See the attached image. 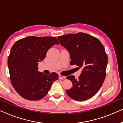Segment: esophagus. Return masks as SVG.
<instances>
[{
    "instance_id": "esophagus-1",
    "label": "esophagus",
    "mask_w": 123,
    "mask_h": 123,
    "mask_svg": "<svg viewBox=\"0 0 123 123\" xmlns=\"http://www.w3.org/2000/svg\"><path fill=\"white\" fill-rule=\"evenodd\" d=\"M59 80H64V79H65V77L63 76V75H59Z\"/></svg>"
}]
</instances>
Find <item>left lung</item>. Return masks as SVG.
<instances>
[{
	"mask_svg": "<svg viewBox=\"0 0 123 123\" xmlns=\"http://www.w3.org/2000/svg\"><path fill=\"white\" fill-rule=\"evenodd\" d=\"M58 38L70 54V65L83 68L77 79L74 75L66 77L73 84L67 94L79 101L91 98L100 90L106 77L108 59L104 45L98 38L83 32L63 35Z\"/></svg>",
	"mask_w": 123,
	"mask_h": 123,
	"instance_id": "obj_1",
	"label": "left lung"
}]
</instances>
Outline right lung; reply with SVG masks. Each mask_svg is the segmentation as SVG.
<instances>
[{"mask_svg": "<svg viewBox=\"0 0 123 123\" xmlns=\"http://www.w3.org/2000/svg\"><path fill=\"white\" fill-rule=\"evenodd\" d=\"M55 44L59 43L54 37L28 36L17 41L12 47L8 58L10 80L23 98L31 101L43 98L58 79L56 73L45 74L38 72L37 67Z\"/></svg>", "mask_w": 123, "mask_h": 123, "instance_id": "1", "label": "right lung"}]
</instances>
